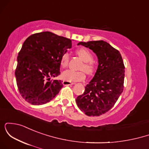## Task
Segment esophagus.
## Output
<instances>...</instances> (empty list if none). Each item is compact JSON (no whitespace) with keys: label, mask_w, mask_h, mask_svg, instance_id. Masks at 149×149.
<instances>
[{"label":"esophagus","mask_w":149,"mask_h":149,"mask_svg":"<svg viewBox=\"0 0 149 149\" xmlns=\"http://www.w3.org/2000/svg\"><path fill=\"white\" fill-rule=\"evenodd\" d=\"M62 84L64 85H74V83H71V82L66 81V80H64V81L62 82Z\"/></svg>","instance_id":"34e87169"}]
</instances>
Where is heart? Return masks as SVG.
Here are the masks:
<instances>
[{"label":"heart","instance_id":"heart-1","mask_svg":"<svg viewBox=\"0 0 149 149\" xmlns=\"http://www.w3.org/2000/svg\"><path fill=\"white\" fill-rule=\"evenodd\" d=\"M77 55L84 61L81 69L85 70L88 74H91L95 70V64L92 61L93 55L92 52L87 48H80L76 50ZM69 61V55L68 53H64L61 57L60 64L62 68H65L68 66ZM61 78L63 80L69 82H76L83 80L85 78V73L83 71H75L73 70H66L61 73Z\"/></svg>","mask_w":149,"mask_h":149}]
</instances>
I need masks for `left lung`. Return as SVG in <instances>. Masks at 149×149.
I'll use <instances>...</instances> for the list:
<instances>
[{
    "label": "left lung",
    "mask_w": 149,
    "mask_h": 149,
    "mask_svg": "<svg viewBox=\"0 0 149 149\" xmlns=\"http://www.w3.org/2000/svg\"><path fill=\"white\" fill-rule=\"evenodd\" d=\"M96 54L98 67L93 78L76 102L88 116H100L109 111L123 90L125 66L118 50L104 40L80 42Z\"/></svg>",
    "instance_id": "8db88e82"
}]
</instances>
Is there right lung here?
Listing matches in <instances>:
<instances>
[{
  "label": "right lung",
  "mask_w": 149,
  "mask_h": 149,
  "mask_svg": "<svg viewBox=\"0 0 149 149\" xmlns=\"http://www.w3.org/2000/svg\"><path fill=\"white\" fill-rule=\"evenodd\" d=\"M71 45V40L49 31L26 39L17 56L15 77L20 95L27 102L42 105L59 93L61 80L50 78L60 74L61 57Z\"/></svg>",
  "instance_id": "obj_1"
}]
</instances>
